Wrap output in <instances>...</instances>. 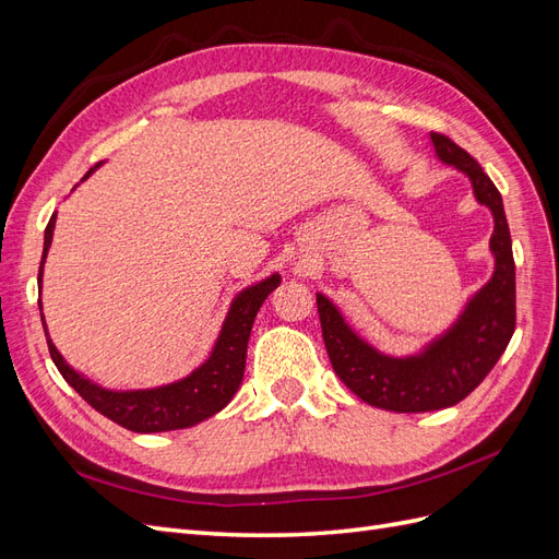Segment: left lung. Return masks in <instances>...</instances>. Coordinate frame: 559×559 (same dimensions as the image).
I'll return each instance as SVG.
<instances>
[{"instance_id":"obj_1","label":"left lung","mask_w":559,"mask_h":559,"mask_svg":"<svg viewBox=\"0 0 559 559\" xmlns=\"http://www.w3.org/2000/svg\"><path fill=\"white\" fill-rule=\"evenodd\" d=\"M431 142L436 156L471 179L473 195L495 216L492 280L443 335L411 357H389L368 345L341 310L317 294L321 335L335 376L368 405L392 413H429L460 403L495 368L515 331V261L501 193L462 146L441 132H431Z\"/></svg>"}]
</instances>
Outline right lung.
Wrapping results in <instances>:
<instances>
[{"mask_svg":"<svg viewBox=\"0 0 559 559\" xmlns=\"http://www.w3.org/2000/svg\"><path fill=\"white\" fill-rule=\"evenodd\" d=\"M53 228H56V214L50 216V222L44 230L39 284H41L46 253H48L50 240H53ZM277 286H280V275L275 273L235 296L210 359L205 364H200L191 376H186L183 380H177L173 384L156 386V389H134V392H111V389L99 386L83 378L81 373H76V370L62 359V354L56 349L53 343H50V337L46 333L50 359H53V364L58 366L60 376L67 380V384L74 386L83 401L91 403L99 415L109 417L111 421H116V425L138 433H156V431L193 427L198 421L216 415L218 411H224L230 403V399L235 396V392H238L245 376L247 343H249L253 319H257V312L263 306V300L273 294ZM39 310H41V300H39ZM41 321H44V314H41Z\"/></svg>","mask_w":559,"mask_h":559,"instance_id":"right-lung-1","label":"right lung"}]
</instances>
